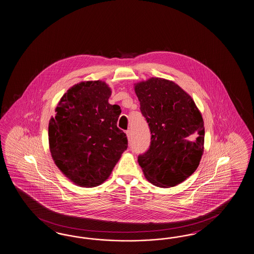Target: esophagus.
Returning a JSON list of instances; mask_svg holds the SVG:
<instances>
[{
    "instance_id": "1",
    "label": "esophagus",
    "mask_w": 254,
    "mask_h": 254,
    "mask_svg": "<svg viewBox=\"0 0 254 254\" xmlns=\"http://www.w3.org/2000/svg\"><path fill=\"white\" fill-rule=\"evenodd\" d=\"M126 133H127V139H128V141H131V139H132L131 130H129V129H128V130H127V131H126Z\"/></svg>"
}]
</instances>
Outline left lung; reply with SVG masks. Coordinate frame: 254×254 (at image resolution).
<instances>
[{"mask_svg":"<svg viewBox=\"0 0 254 254\" xmlns=\"http://www.w3.org/2000/svg\"><path fill=\"white\" fill-rule=\"evenodd\" d=\"M135 92L151 132L149 148L138 156L145 178L158 187L183 183L196 170L202 156L200 112L189 94L166 79L138 83Z\"/></svg>","mask_w":254,"mask_h":254,"instance_id":"obj_1","label":"left lung"}]
</instances>
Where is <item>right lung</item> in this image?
I'll use <instances>...</instances> for the list:
<instances>
[{
  "mask_svg": "<svg viewBox=\"0 0 254 254\" xmlns=\"http://www.w3.org/2000/svg\"><path fill=\"white\" fill-rule=\"evenodd\" d=\"M105 82H81L62 96L49 122L52 157L67 178L85 187L104 183L127 148L126 133L117 127L121 114L111 105Z\"/></svg>",
  "mask_w": 254,
  "mask_h": 254,
  "instance_id": "obj_1",
  "label": "right lung"
}]
</instances>
